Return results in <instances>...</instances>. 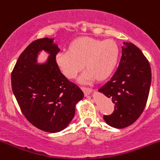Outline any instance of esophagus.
Masks as SVG:
<instances>
[{
	"label": "esophagus",
	"mask_w": 160,
	"mask_h": 160,
	"mask_svg": "<svg viewBox=\"0 0 160 160\" xmlns=\"http://www.w3.org/2000/svg\"><path fill=\"white\" fill-rule=\"evenodd\" d=\"M81 89L83 90V93H84V95L87 96V95H88L89 94L91 93V92H92V89L89 88H87V87H83V86H81Z\"/></svg>",
	"instance_id": "obj_1"
}]
</instances>
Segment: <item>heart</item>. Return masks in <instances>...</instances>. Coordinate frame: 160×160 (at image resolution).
Listing matches in <instances>:
<instances>
[{"label": "heart", "instance_id": "1", "mask_svg": "<svg viewBox=\"0 0 160 160\" xmlns=\"http://www.w3.org/2000/svg\"><path fill=\"white\" fill-rule=\"evenodd\" d=\"M119 53L118 46L113 40L79 38L70 44L69 50L57 53L55 61L67 78H75L84 64L87 70L80 77L82 82L92 81L95 78L104 80L115 69Z\"/></svg>", "mask_w": 160, "mask_h": 160}]
</instances>
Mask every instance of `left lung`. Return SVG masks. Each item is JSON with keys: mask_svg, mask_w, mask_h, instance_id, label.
Masks as SVG:
<instances>
[{"mask_svg": "<svg viewBox=\"0 0 160 160\" xmlns=\"http://www.w3.org/2000/svg\"><path fill=\"white\" fill-rule=\"evenodd\" d=\"M122 50L117 71L98 89L115 105L111 114L103 116L104 120L118 129L127 127L140 118L147 103L152 81L150 64L142 51L131 42L125 43Z\"/></svg>", "mask_w": 160, "mask_h": 160, "instance_id": "left-lung-1", "label": "left lung"}]
</instances>
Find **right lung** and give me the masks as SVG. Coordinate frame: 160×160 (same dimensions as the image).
I'll return each instance as SVG.
<instances>
[{
	"instance_id": "add662e5",
	"label": "right lung",
	"mask_w": 160,
	"mask_h": 160,
	"mask_svg": "<svg viewBox=\"0 0 160 160\" xmlns=\"http://www.w3.org/2000/svg\"><path fill=\"white\" fill-rule=\"evenodd\" d=\"M51 53L45 65H36L39 50ZM60 49L53 38L30 43L19 55L12 72V88L27 120L48 132L63 130L75 114V106L83 97L76 83L63 75L55 61Z\"/></svg>"
}]
</instances>
